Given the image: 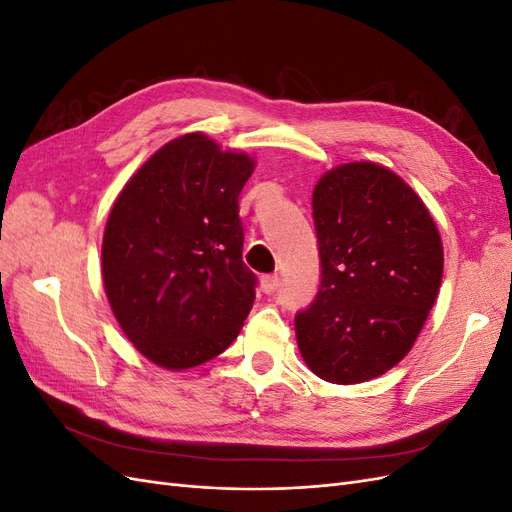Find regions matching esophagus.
Masks as SVG:
<instances>
[{
	"label": "esophagus",
	"mask_w": 512,
	"mask_h": 512,
	"mask_svg": "<svg viewBox=\"0 0 512 512\" xmlns=\"http://www.w3.org/2000/svg\"><path fill=\"white\" fill-rule=\"evenodd\" d=\"M277 288H280V277L277 275H265L260 280V290L265 294H273Z\"/></svg>",
	"instance_id": "esophagus-1"
}]
</instances>
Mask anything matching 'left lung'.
Segmentation results:
<instances>
[{
    "label": "left lung",
    "instance_id": "1",
    "mask_svg": "<svg viewBox=\"0 0 512 512\" xmlns=\"http://www.w3.org/2000/svg\"><path fill=\"white\" fill-rule=\"evenodd\" d=\"M312 205L322 280L294 318L301 356L333 384L374 380L412 350L438 299V226L421 196L376 162L327 170Z\"/></svg>",
    "mask_w": 512,
    "mask_h": 512
}]
</instances>
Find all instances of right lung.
Here are the masks:
<instances>
[{
	"mask_svg": "<svg viewBox=\"0 0 512 512\" xmlns=\"http://www.w3.org/2000/svg\"><path fill=\"white\" fill-rule=\"evenodd\" d=\"M256 160L203 132L173 138L123 185L102 239L108 305L158 367L203 365L235 342L254 303L239 194Z\"/></svg>",
	"mask_w": 512,
	"mask_h": 512,
	"instance_id": "1",
	"label": "right lung"
}]
</instances>
